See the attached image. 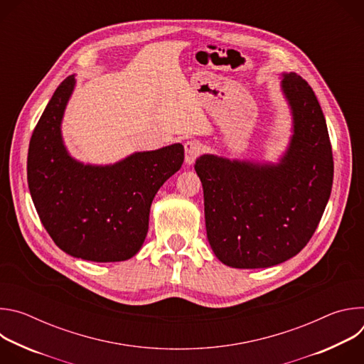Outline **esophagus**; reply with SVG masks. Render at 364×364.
<instances>
[{
  "label": "esophagus",
  "instance_id": "1",
  "mask_svg": "<svg viewBox=\"0 0 364 364\" xmlns=\"http://www.w3.org/2000/svg\"><path fill=\"white\" fill-rule=\"evenodd\" d=\"M184 151H186V163L193 164L203 154V145L196 139H190L184 142Z\"/></svg>",
  "mask_w": 364,
  "mask_h": 364
}]
</instances>
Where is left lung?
<instances>
[{
  "label": "left lung",
  "instance_id": "1",
  "mask_svg": "<svg viewBox=\"0 0 364 364\" xmlns=\"http://www.w3.org/2000/svg\"><path fill=\"white\" fill-rule=\"evenodd\" d=\"M282 89L294 135L278 166L201 155L194 164L204 194L207 239L232 268H268L288 261L313 237L330 198L334 163L324 114L296 73Z\"/></svg>",
  "mask_w": 364,
  "mask_h": 364
}]
</instances>
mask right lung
Returning a JSON list of instances; mask_svg holds the SVG:
<instances>
[{"mask_svg": "<svg viewBox=\"0 0 364 364\" xmlns=\"http://www.w3.org/2000/svg\"><path fill=\"white\" fill-rule=\"evenodd\" d=\"M75 86L66 77L40 117L28 146L27 180L37 215L66 253L93 262H119L142 246L151 203L180 170L184 148L173 144L135 152L107 167L83 166L66 152L60 122Z\"/></svg>", "mask_w": 364, "mask_h": 364, "instance_id": "1", "label": "right lung"}]
</instances>
